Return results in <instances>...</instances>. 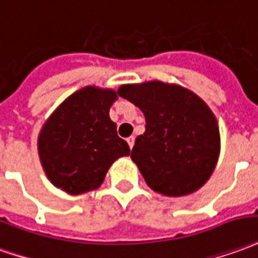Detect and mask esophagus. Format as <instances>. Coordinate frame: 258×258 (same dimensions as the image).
<instances>
[{
	"mask_svg": "<svg viewBox=\"0 0 258 258\" xmlns=\"http://www.w3.org/2000/svg\"><path fill=\"white\" fill-rule=\"evenodd\" d=\"M134 141H135V138L134 137H128L127 138V142H128V147L133 149V147H134Z\"/></svg>",
	"mask_w": 258,
	"mask_h": 258,
	"instance_id": "esophagus-1",
	"label": "esophagus"
}]
</instances>
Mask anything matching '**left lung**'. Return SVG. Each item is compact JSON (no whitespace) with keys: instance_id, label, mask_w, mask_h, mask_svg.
Here are the masks:
<instances>
[{"instance_id":"1","label":"left lung","mask_w":258,"mask_h":258,"mask_svg":"<svg viewBox=\"0 0 258 258\" xmlns=\"http://www.w3.org/2000/svg\"><path fill=\"white\" fill-rule=\"evenodd\" d=\"M145 116L131 159L156 192L180 197L210 179L219 156V130L210 107L185 88L160 81L123 85L117 92Z\"/></svg>"}]
</instances>
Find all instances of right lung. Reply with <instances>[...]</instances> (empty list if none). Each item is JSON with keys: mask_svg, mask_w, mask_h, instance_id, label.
<instances>
[{"mask_svg": "<svg viewBox=\"0 0 258 258\" xmlns=\"http://www.w3.org/2000/svg\"><path fill=\"white\" fill-rule=\"evenodd\" d=\"M117 92L86 86L66 99L39 135V155L50 181L78 196L98 188L111 163L128 156L109 110Z\"/></svg>", "mask_w": 258, "mask_h": 258, "instance_id": "add662e5", "label": "right lung"}]
</instances>
